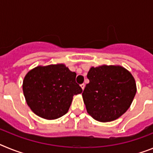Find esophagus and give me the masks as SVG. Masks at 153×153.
Here are the masks:
<instances>
[{
	"mask_svg": "<svg viewBox=\"0 0 153 153\" xmlns=\"http://www.w3.org/2000/svg\"><path fill=\"white\" fill-rule=\"evenodd\" d=\"M80 87H81V88H82V90H84V88H85V84H84V83H83V84H81L80 85Z\"/></svg>",
	"mask_w": 153,
	"mask_h": 153,
	"instance_id": "34e87169",
	"label": "esophagus"
}]
</instances>
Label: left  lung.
<instances>
[{
  "label": "left lung",
  "mask_w": 153,
  "mask_h": 153,
  "mask_svg": "<svg viewBox=\"0 0 153 153\" xmlns=\"http://www.w3.org/2000/svg\"><path fill=\"white\" fill-rule=\"evenodd\" d=\"M87 78L90 83L82 95L86 111L94 120L110 122L126 112L136 93L130 72L121 66L102 65L91 67Z\"/></svg>",
  "instance_id": "left-lung-1"
}]
</instances>
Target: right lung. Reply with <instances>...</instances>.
Returning a JSON list of instances; mask_svg holds the SVG:
<instances>
[{"instance_id":"obj_1","label":"right lung","mask_w":153,"mask_h":153,"mask_svg":"<svg viewBox=\"0 0 153 153\" xmlns=\"http://www.w3.org/2000/svg\"><path fill=\"white\" fill-rule=\"evenodd\" d=\"M76 76L64 64L39 66L30 70L23 81V91L31 110L46 120L66 114L73 97L83 91L76 83Z\"/></svg>"}]
</instances>
